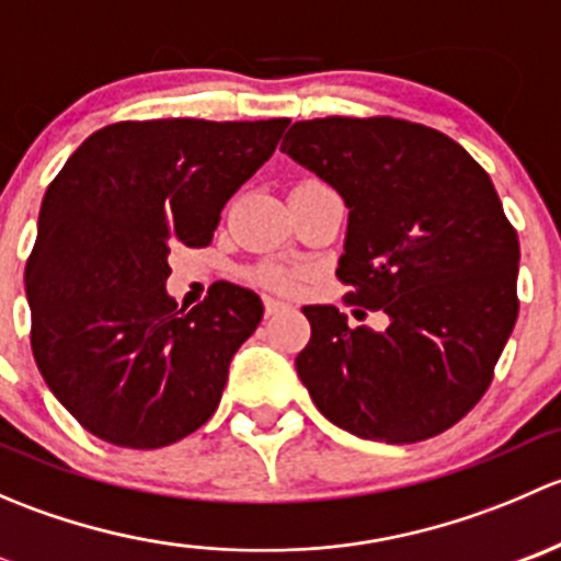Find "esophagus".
<instances>
[{"label":"esophagus","instance_id":"esophagus-1","mask_svg":"<svg viewBox=\"0 0 561 561\" xmlns=\"http://www.w3.org/2000/svg\"><path fill=\"white\" fill-rule=\"evenodd\" d=\"M263 307H265V314H279V312H285L287 309V304L285 301H279V298H274V296H265L263 298Z\"/></svg>","mask_w":561,"mask_h":561}]
</instances>
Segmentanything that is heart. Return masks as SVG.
<instances>
[{
    "label": "heart",
    "instance_id": "1",
    "mask_svg": "<svg viewBox=\"0 0 561 561\" xmlns=\"http://www.w3.org/2000/svg\"><path fill=\"white\" fill-rule=\"evenodd\" d=\"M254 276H257L260 285L271 287V290H293L301 279V271L287 268V265H263Z\"/></svg>",
    "mask_w": 561,
    "mask_h": 561
}]
</instances>
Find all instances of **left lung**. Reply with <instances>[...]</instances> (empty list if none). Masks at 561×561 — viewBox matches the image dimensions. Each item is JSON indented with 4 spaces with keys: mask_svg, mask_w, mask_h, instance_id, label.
I'll list each match as a JSON object with an SVG mask.
<instances>
[{
    "mask_svg": "<svg viewBox=\"0 0 561 561\" xmlns=\"http://www.w3.org/2000/svg\"><path fill=\"white\" fill-rule=\"evenodd\" d=\"M282 151L347 203L344 304L390 320L353 328L336 307H307L298 377L355 437H437L483 399L518 317V236L489 173L439 129L393 116L296 122Z\"/></svg>",
    "mask_w": 561,
    "mask_h": 561,
    "instance_id": "1",
    "label": "left lung"
}]
</instances>
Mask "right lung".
<instances>
[{
	"mask_svg": "<svg viewBox=\"0 0 561 561\" xmlns=\"http://www.w3.org/2000/svg\"><path fill=\"white\" fill-rule=\"evenodd\" d=\"M290 118L116 122L48 184L26 260L32 353L65 410L118 448H165L217 412L228 366L263 317L214 282L184 314L165 293L173 247H208L225 203Z\"/></svg>",
	"mask_w": 561,
	"mask_h": 561,
	"instance_id": "add662e5",
	"label": "right lung"
}]
</instances>
